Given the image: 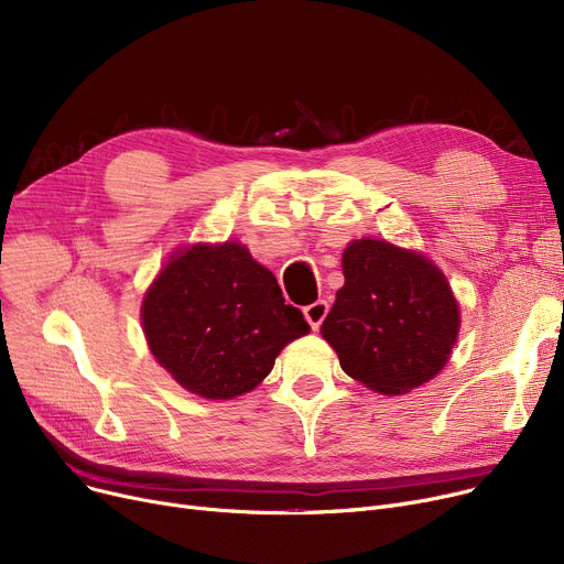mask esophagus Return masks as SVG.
<instances>
[{"mask_svg": "<svg viewBox=\"0 0 564 564\" xmlns=\"http://www.w3.org/2000/svg\"><path fill=\"white\" fill-rule=\"evenodd\" d=\"M327 313H329V304L324 300H317L304 308V317L311 324L313 332H317L322 327V322H324V317H327Z\"/></svg>", "mask_w": 564, "mask_h": 564, "instance_id": "esophagus-1", "label": "esophagus"}]
</instances>
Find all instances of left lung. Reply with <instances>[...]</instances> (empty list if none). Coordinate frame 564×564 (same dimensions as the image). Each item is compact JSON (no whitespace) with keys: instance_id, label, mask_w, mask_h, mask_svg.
Listing matches in <instances>:
<instances>
[{"instance_id":"8db88e82","label":"left lung","mask_w":564,"mask_h":564,"mask_svg":"<svg viewBox=\"0 0 564 564\" xmlns=\"http://www.w3.org/2000/svg\"><path fill=\"white\" fill-rule=\"evenodd\" d=\"M343 274L345 285L319 332L351 379L400 395L446 366L459 308L446 276L427 258L357 240L343 253Z\"/></svg>"}]
</instances>
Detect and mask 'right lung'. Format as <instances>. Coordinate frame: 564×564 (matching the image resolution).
I'll list each match as a JSON object with an SVG mask.
<instances>
[{"instance_id":"obj_1","label":"right lung","mask_w":564,"mask_h":564,"mask_svg":"<svg viewBox=\"0 0 564 564\" xmlns=\"http://www.w3.org/2000/svg\"><path fill=\"white\" fill-rule=\"evenodd\" d=\"M155 359L207 400L242 395L272 372L279 351L311 332L270 270L235 242L196 245L162 270L141 306Z\"/></svg>"}]
</instances>
